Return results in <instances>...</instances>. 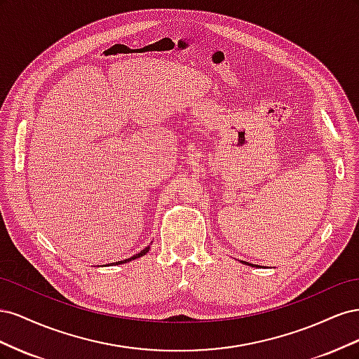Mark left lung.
Returning a JSON list of instances; mask_svg holds the SVG:
<instances>
[{
  "label": "left lung",
  "mask_w": 359,
  "mask_h": 359,
  "mask_svg": "<svg viewBox=\"0 0 359 359\" xmlns=\"http://www.w3.org/2000/svg\"><path fill=\"white\" fill-rule=\"evenodd\" d=\"M243 264H247V265H252V264H248V262H244V260H243ZM253 266V265H252Z\"/></svg>",
  "instance_id": "8db88e82"
}]
</instances>
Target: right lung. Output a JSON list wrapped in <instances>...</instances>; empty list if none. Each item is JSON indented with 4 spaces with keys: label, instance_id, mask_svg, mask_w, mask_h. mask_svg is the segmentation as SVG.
<instances>
[{
    "label": "right lung",
    "instance_id": "add662e5",
    "mask_svg": "<svg viewBox=\"0 0 359 359\" xmlns=\"http://www.w3.org/2000/svg\"><path fill=\"white\" fill-rule=\"evenodd\" d=\"M149 252V245L148 247H145L144 250H140L139 253H136V255H133L132 257H128V259H124V260H118V262H114V264H111V265H121V264H127V262H132V260H135V259H139V257H142L144 255H147Z\"/></svg>",
    "mask_w": 359,
    "mask_h": 359
}]
</instances>
